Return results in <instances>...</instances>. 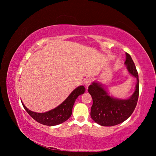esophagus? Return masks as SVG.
<instances>
[{"label":"esophagus","mask_w":156,"mask_h":156,"mask_svg":"<svg viewBox=\"0 0 156 156\" xmlns=\"http://www.w3.org/2000/svg\"><path fill=\"white\" fill-rule=\"evenodd\" d=\"M92 80H93V79H92L91 77H89L86 79L85 81H84V86H85V87L87 89L88 87L90 85Z\"/></svg>","instance_id":"34e87169"}]
</instances>
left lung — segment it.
<instances>
[{
  "label": "left lung",
  "instance_id": "obj_1",
  "mask_svg": "<svg viewBox=\"0 0 156 156\" xmlns=\"http://www.w3.org/2000/svg\"><path fill=\"white\" fill-rule=\"evenodd\" d=\"M125 65L128 72L137 80L136 89L128 99L115 98L109 96L103 86L94 82L88 91L93 99L91 117L95 122L105 126L117 125L130 117L136 107L139 96L138 73L130 55L126 53Z\"/></svg>",
  "mask_w": 156,
  "mask_h": 156
}]
</instances>
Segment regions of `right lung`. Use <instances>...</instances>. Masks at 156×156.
I'll list each match as a JSON object with an SVG mask.
<instances>
[{
	"label": "right lung",
	"mask_w": 156,
	"mask_h": 156,
	"mask_svg": "<svg viewBox=\"0 0 156 156\" xmlns=\"http://www.w3.org/2000/svg\"><path fill=\"white\" fill-rule=\"evenodd\" d=\"M84 91L85 88L84 86L78 87L59 106L44 113L34 112L28 109L23 102L22 105L29 115L38 122L44 125L55 126L65 122L70 118L72 113V108L76 98L80 95L84 94Z\"/></svg>",
	"instance_id": "add662e5"
}]
</instances>
